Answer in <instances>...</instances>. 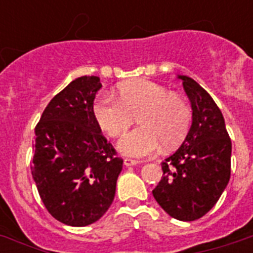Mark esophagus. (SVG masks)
<instances>
[{"label":"esophagus","mask_w":253,"mask_h":253,"mask_svg":"<svg viewBox=\"0 0 253 253\" xmlns=\"http://www.w3.org/2000/svg\"><path fill=\"white\" fill-rule=\"evenodd\" d=\"M125 166L126 167H131V166H136V164H139V160H135V159H125Z\"/></svg>","instance_id":"esophagus-1"}]
</instances>
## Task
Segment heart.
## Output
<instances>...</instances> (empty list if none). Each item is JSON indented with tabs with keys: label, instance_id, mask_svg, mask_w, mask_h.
<instances>
[{
	"label": "heart",
	"instance_id": "obj_1",
	"mask_svg": "<svg viewBox=\"0 0 253 253\" xmlns=\"http://www.w3.org/2000/svg\"><path fill=\"white\" fill-rule=\"evenodd\" d=\"M93 114L110 138L126 134L138 117L140 127L119 142V152L128 158L152 156L162 148L182 143L192 125V109L181 95L146 79L119 85L118 99L102 94L95 99Z\"/></svg>",
	"mask_w": 253,
	"mask_h": 253
}]
</instances>
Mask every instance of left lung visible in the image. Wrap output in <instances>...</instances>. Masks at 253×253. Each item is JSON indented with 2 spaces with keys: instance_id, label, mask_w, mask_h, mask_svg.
Returning a JSON list of instances; mask_svg holds the SVG:
<instances>
[{
  "instance_id": "left-lung-1",
  "label": "left lung",
  "mask_w": 253,
  "mask_h": 253,
  "mask_svg": "<svg viewBox=\"0 0 253 253\" xmlns=\"http://www.w3.org/2000/svg\"><path fill=\"white\" fill-rule=\"evenodd\" d=\"M178 79L192 103V127L180 148L162 163L163 177L152 194L167 214L190 222L210 211L227 186L231 139L211 95L190 77Z\"/></svg>"
}]
</instances>
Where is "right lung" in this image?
Instances as JSON below:
<instances>
[{"label":"right lung","mask_w":253,"mask_h":253,"mask_svg":"<svg viewBox=\"0 0 253 253\" xmlns=\"http://www.w3.org/2000/svg\"><path fill=\"white\" fill-rule=\"evenodd\" d=\"M97 76H83L53 97L35 126L31 174L47 211L73 227L94 223L115 196L123 160L93 114Z\"/></svg>","instance_id":"add662e5"}]
</instances>
